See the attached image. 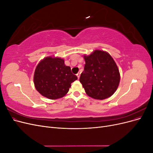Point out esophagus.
<instances>
[{
    "label": "esophagus",
    "mask_w": 153,
    "mask_h": 153,
    "mask_svg": "<svg viewBox=\"0 0 153 153\" xmlns=\"http://www.w3.org/2000/svg\"><path fill=\"white\" fill-rule=\"evenodd\" d=\"M76 76L78 77V78H80V73H78L76 74Z\"/></svg>",
    "instance_id": "34e87169"
}]
</instances>
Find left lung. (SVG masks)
Returning <instances> with one entry per match:
<instances>
[{"mask_svg":"<svg viewBox=\"0 0 153 153\" xmlns=\"http://www.w3.org/2000/svg\"><path fill=\"white\" fill-rule=\"evenodd\" d=\"M84 57L85 64L80 82L86 94L100 100L113 95L119 84L120 73L112 56L105 51L96 50Z\"/></svg>","mask_w":153,"mask_h":153,"instance_id":"8db88e82","label":"left lung"}]
</instances>
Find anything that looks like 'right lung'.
<instances>
[{
    "label": "right lung",
    "mask_w": 153,
    "mask_h": 153,
    "mask_svg": "<svg viewBox=\"0 0 153 153\" xmlns=\"http://www.w3.org/2000/svg\"><path fill=\"white\" fill-rule=\"evenodd\" d=\"M78 79L71 68L66 66L64 59L47 57L39 62L34 75V84L39 93L50 100L65 96L71 84Z\"/></svg>",
    "instance_id": "obj_1"
}]
</instances>
